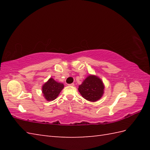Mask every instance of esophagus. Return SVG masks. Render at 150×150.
Returning a JSON list of instances; mask_svg holds the SVG:
<instances>
[{"label":"esophagus","mask_w":150,"mask_h":150,"mask_svg":"<svg viewBox=\"0 0 150 150\" xmlns=\"http://www.w3.org/2000/svg\"><path fill=\"white\" fill-rule=\"evenodd\" d=\"M68 86H74V84H73V83L69 84H68Z\"/></svg>","instance_id":"obj_1"}]
</instances>
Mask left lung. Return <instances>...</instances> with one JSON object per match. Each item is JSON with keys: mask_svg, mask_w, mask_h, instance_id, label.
I'll return each instance as SVG.
<instances>
[{"mask_svg": "<svg viewBox=\"0 0 150 150\" xmlns=\"http://www.w3.org/2000/svg\"><path fill=\"white\" fill-rule=\"evenodd\" d=\"M78 90L85 99L96 102L103 95L104 86L101 79L97 76L90 75L79 86Z\"/></svg>", "mask_w": 150, "mask_h": 150, "instance_id": "obj_1", "label": "left lung"}]
</instances>
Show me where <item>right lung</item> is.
<instances>
[{
    "mask_svg": "<svg viewBox=\"0 0 150 150\" xmlns=\"http://www.w3.org/2000/svg\"><path fill=\"white\" fill-rule=\"evenodd\" d=\"M64 87V86L62 83L57 82L53 78H50L42 86V91L44 97L47 101L55 100L59 96Z\"/></svg>",
    "mask_w": 150,
    "mask_h": 150,
    "instance_id": "1",
    "label": "right lung"
}]
</instances>
